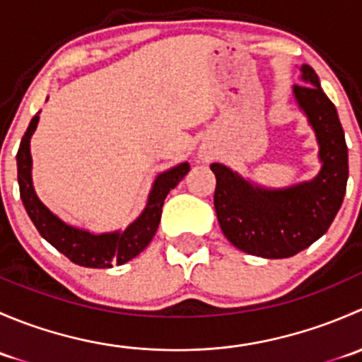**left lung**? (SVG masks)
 I'll use <instances>...</instances> for the list:
<instances>
[{"mask_svg":"<svg viewBox=\"0 0 362 362\" xmlns=\"http://www.w3.org/2000/svg\"><path fill=\"white\" fill-rule=\"evenodd\" d=\"M303 83L293 93L308 117L322 163L319 175L286 189H266L214 163V204L226 238L236 249L266 259H284L305 250L329 229L349 178V151L338 113L312 66L303 64Z\"/></svg>","mask_w":362,"mask_h":362,"instance_id":"obj_1","label":"left lung"}]
</instances>
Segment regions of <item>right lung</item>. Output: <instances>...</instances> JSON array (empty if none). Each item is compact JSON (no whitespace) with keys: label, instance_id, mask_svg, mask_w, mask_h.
I'll return each instance as SVG.
<instances>
[{"label":"right lung","instance_id":"1","mask_svg":"<svg viewBox=\"0 0 362 362\" xmlns=\"http://www.w3.org/2000/svg\"><path fill=\"white\" fill-rule=\"evenodd\" d=\"M38 115L29 122L28 131L21 140L17 152V180H19L21 199L40 235L54 247L64 254L71 262L86 268H112L113 264H124L136 257L154 238L159 228L163 204L168 192L177 187L178 182L191 170L189 163H182L171 170L158 175L148 202L140 217L127 226L124 231L101 233L93 235L86 229L73 228L54 215L36 196L31 180V152L29 141L38 126Z\"/></svg>","mask_w":362,"mask_h":362}]
</instances>
